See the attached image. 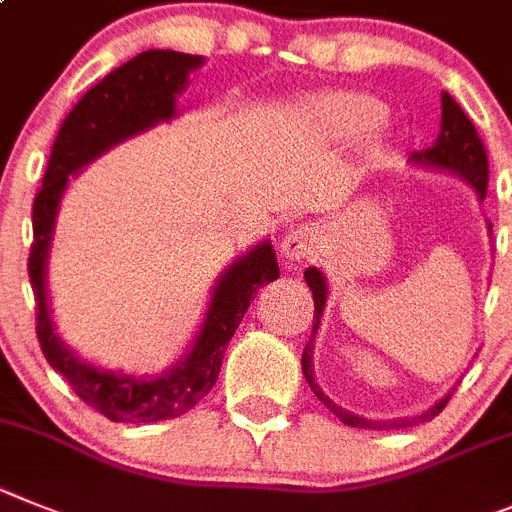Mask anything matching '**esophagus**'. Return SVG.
Returning <instances> with one entry per match:
<instances>
[{"label": "esophagus", "mask_w": 512, "mask_h": 512, "mask_svg": "<svg viewBox=\"0 0 512 512\" xmlns=\"http://www.w3.org/2000/svg\"><path fill=\"white\" fill-rule=\"evenodd\" d=\"M280 252H283L290 262L311 260V257L319 252V237H316V232H313L311 227L290 229L283 237V242H280Z\"/></svg>", "instance_id": "34e87169"}]
</instances>
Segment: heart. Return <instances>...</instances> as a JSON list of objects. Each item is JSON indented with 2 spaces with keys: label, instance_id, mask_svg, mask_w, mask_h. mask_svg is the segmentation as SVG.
I'll list each match as a JSON object with an SVG mask.
<instances>
[{
  "label": "heart",
  "instance_id": "b5f03b06",
  "mask_svg": "<svg viewBox=\"0 0 512 512\" xmlns=\"http://www.w3.org/2000/svg\"><path fill=\"white\" fill-rule=\"evenodd\" d=\"M298 117L311 135L329 142H344L375 130L382 122V104L357 91H329L303 101Z\"/></svg>",
  "mask_w": 512,
  "mask_h": 512
}]
</instances>
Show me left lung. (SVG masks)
<instances>
[{
  "label": "left lung",
  "instance_id": "8db88e82",
  "mask_svg": "<svg viewBox=\"0 0 512 512\" xmlns=\"http://www.w3.org/2000/svg\"><path fill=\"white\" fill-rule=\"evenodd\" d=\"M411 160H416V163H421V165H428V168L451 170V173H457V176H462L464 181L472 183V186L477 188V193H480V199H485L487 196L490 165H487V150H485V145H482V137L477 135L474 124L469 122V117L462 112V107H459L457 101L451 99L446 91H444V96H441V135H439V140H436L434 147H428V150H421V153L411 155ZM303 275H306V283L313 293V308H316V311H313V316H316V321H313V334H316V329H319V324H321V313H324V303H326V280H324V275L316 270V267H308ZM313 334H311V339H308L306 349H303V359H301L303 375H306V382L311 385V390L316 393V398H319L321 403H324L326 408L334 413V416L342 418L347 426H354V428H408V426H416V423H426V421H431V418H436L441 411H444L446 403H449L451 395H446V398H441L439 403L431 405L428 411H423L421 416L395 418V421H367V418H359V416H352V413L342 411L339 405H334L324 393H321V388L316 385V380H313Z\"/></svg>",
  "mask_w": 512,
  "mask_h": 512
}]
</instances>
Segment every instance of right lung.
Returning a JSON list of instances; mask_svg holds the SVG:
<instances>
[{
    "instance_id": "obj_1",
    "label": "right lung",
    "mask_w": 512,
    "mask_h": 512,
    "mask_svg": "<svg viewBox=\"0 0 512 512\" xmlns=\"http://www.w3.org/2000/svg\"><path fill=\"white\" fill-rule=\"evenodd\" d=\"M204 63L201 55L176 50H145L114 68L73 104L50 150L48 168L32 204V247L27 257L35 293V331L45 359L61 372L73 393L114 423H155L178 418L214 388L224 349L245 319L257 288L278 280L273 245H257L234 262L216 283L196 344L183 362L155 380L114 375L86 365L53 331L45 296V260L53 237L55 214L71 173L99 158L117 142L158 122L176 117V94L186 89L188 73Z\"/></svg>"
}]
</instances>
